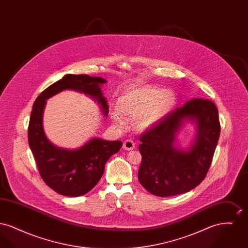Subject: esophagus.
Wrapping results in <instances>:
<instances>
[{
	"instance_id": "obj_1",
	"label": "esophagus",
	"mask_w": 248,
	"mask_h": 248,
	"mask_svg": "<svg viewBox=\"0 0 248 248\" xmlns=\"http://www.w3.org/2000/svg\"><path fill=\"white\" fill-rule=\"evenodd\" d=\"M136 145H135V142L133 141L132 140H126L124 142V145H123V148L126 151H131L133 149H135Z\"/></svg>"
}]
</instances>
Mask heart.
I'll list each match as a JSON object with an SVG mask.
<instances>
[{
	"label": "heart",
	"mask_w": 248,
	"mask_h": 248,
	"mask_svg": "<svg viewBox=\"0 0 248 248\" xmlns=\"http://www.w3.org/2000/svg\"><path fill=\"white\" fill-rule=\"evenodd\" d=\"M176 104L177 96L170 89L140 87L119 99L118 112H114L112 118L120 125H124V121L119 115L121 114L125 120H138L139 129H149L166 118Z\"/></svg>",
	"instance_id": "obj_1"
}]
</instances>
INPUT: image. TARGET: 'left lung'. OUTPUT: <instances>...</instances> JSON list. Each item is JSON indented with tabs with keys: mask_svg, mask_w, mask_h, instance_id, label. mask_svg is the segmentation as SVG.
<instances>
[{
	"mask_svg": "<svg viewBox=\"0 0 248 248\" xmlns=\"http://www.w3.org/2000/svg\"><path fill=\"white\" fill-rule=\"evenodd\" d=\"M188 119L197 122V139L188 151L178 150L173 147L175 136ZM219 135L220 123L215 103L204 98L190 99L140 137V183L160 197L194 189L206 177Z\"/></svg>",
	"mask_w": 248,
	"mask_h": 248,
	"instance_id": "1",
	"label": "left lung"
}]
</instances>
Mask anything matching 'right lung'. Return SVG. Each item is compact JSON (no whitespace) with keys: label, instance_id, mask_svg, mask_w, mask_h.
Here are the masks:
<instances>
[{"label":"right lung","instance_id":"obj_1","mask_svg":"<svg viewBox=\"0 0 248 248\" xmlns=\"http://www.w3.org/2000/svg\"><path fill=\"white\" fill-rule=\"evenodd\" d=\"M104 83L106 81L100 77L67 74L39 94L32 106L28 127L29 145L40 176L48 187L61 195L77 197L93 189L104 173L107 161L118 153L123 143L93 139L77 150L55 146L43 129L46 100L65 89H72L96 99L107 115L108 107L100 90V84Z\"/></svg>","mask_w":248,"mask_h":248}]
</instances>
